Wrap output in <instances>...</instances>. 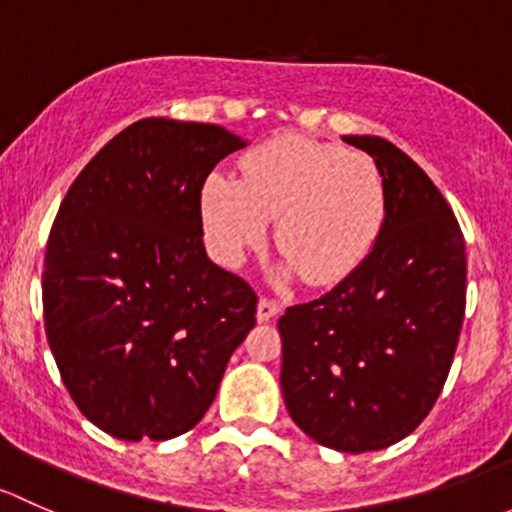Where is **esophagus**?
Returning a JSON list of instances; mask_svg holds the SVG:
<instances>
[{
	"mask_svg": "<svg viewBox=\"0 0 512 512\" xmlns=\"http://www.w3.org/2000/svg\"><path fill=\"white\" fill-rule=\"evenodd\" d=\"M278 313H281V305H278L276 300H268V298L258 300V305H256L258 323H271L273 318H278Z\"/></svg>",
	"mask_w": 512,
	"mask_h": 512,
	"instance_id": "1",
	"label": "esophagus"
}]
</instances>
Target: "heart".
<instances>
[{
    "instance_id": "obj_1",
    "label": "heart",
    "mask_w": 512,
    "mask_h": 512,
    "mask_svg": "<svg viewBox=\"0 0 512 512\" xmlns=\"http://www.w3.org/2000/svg\"><path fill=\"white\" fill-rule=\"evenodd\" d=\"M204 234L226 266L263 244L276 219L281 276L333 286L365 263L387 219V189L365 152L283 133L241 160V179L207 177L199 194Z\"/></svg>"
}]
</instances>
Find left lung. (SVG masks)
<instances>
[{
  "label": "left lung",
  "mask_w": 512,
  "mask_h": 512,
  "mask_svg": "<svg viewBox=\"0 0 512 512\" xmlns=\"http://www.w3.org/2000/svg\"><path fill=\"white\" fill-rule=\"evenodd\" d=\"M342 140L377 162L387 219L355 273L278 320L281 389L310 439L362 453L412 434L444 389L466 310V244L412 157L377 135Z\"/></svg>",
  "instance_id": "left-lung-1"
}]
</instances>
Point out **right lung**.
<instances>
[{
  "label": "right lung",
  "instance_id": "1",
  "mask_svg": "<svg viewBox=\"0 0 512 512\" xmlns=\"http://www.w3.org/2000/svg\"><path fill=\"white\" fill-rule=\"evenodd\" d=\"M249 142L221 125L145 118L68 189L44 261V323L76 407L123 441L202 421L256 325V293L204 249L199 194Z\"/></svg>",
  "mask_w": 512,
  "mask_h": 512
}]
</instances>
